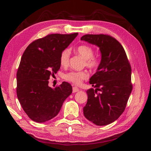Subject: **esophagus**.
Masks as SVG:
<instances>
[{"instance_id":"1","label":"esophagus","mask_w":151,"mask_h":151,"mask_svg":"<svg viewBox=\"0 0 151 151\" xmlns=\"http://www.w3.org/2000/svg\"><path fill=\"white\" fill-rule=\"evenodd\" d=\"M79 91V89L78 87H76V86H74L73 88V93H76V92H78Z\"/></svg>"}]
</instances>
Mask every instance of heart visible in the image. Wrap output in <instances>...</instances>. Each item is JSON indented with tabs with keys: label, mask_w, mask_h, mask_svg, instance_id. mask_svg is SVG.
I'll list each match as a JSON object with an SVG mask.
<instances>
[{
	"label": "heart",
	"mask_w": 151,
	"mask_h": 151,
	"mask_svg": "<svg viewBox=\"0 0 151 151\" xmlns=\"http://www.w3.org/2000/svg\"><path fill=\"white\" fill-rule=\"evenodd\" d=\"M76 52L85 59V65L90 68H94L98 66L100 63V58L93 55V48L88 45H82L78 46L76 49ZM70 56V50L66 48L60 55V63L63 66H66L68 65ZM88 77V74L86 71H74L65 74V78L66 81L71 82L76 85H79Z\"/></svg>",
	"instance_id": "heart-1"
}]
</instances>
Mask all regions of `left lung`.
I'll return each instance as SVG.
<instances>
[{"label": "left lung", "mask_w": 151, "mask_h": 151, "mask_svg": "<svg viewBox=\"0 0 151 151\" xmlns=\"http://www.w3.org/2000/svg\"><path fill=\"white\" fill-rule=\"evenodd\" d=\"M81 40L99 47L101 60L89 83L95 89L86 91L84 115L98 126L111 124L121 115L132 90L131 67L118 40L107 35H85Z\"/></svg>", "instance_id": "left-lung-1"}]
</instances>
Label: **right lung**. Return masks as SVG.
<instances>
[{"instance_id": "add662e5", "label": "right lung", "mask_w": 151, "mask_h": 151, "mask_svg": "<svg viewBox=\"0 0 151 151\" xmlns=\"http://www.w3.org/2000/svg\"><path fill=\"white\" fill-rule=\"evenodd\" d=\"M78 35L50 34L28 46L17 73V94L24 111L33 121L45 122L59 112L72 93L69 83L63 82L52 88L48 79L60 67V55Z\"/></svg>"}]
</instances>
